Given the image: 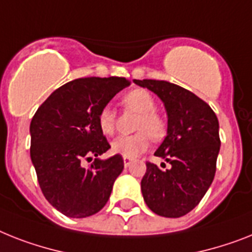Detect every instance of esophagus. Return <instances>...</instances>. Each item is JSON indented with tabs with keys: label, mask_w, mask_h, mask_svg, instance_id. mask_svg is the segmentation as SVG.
Returning <instances> with one entry per match:
<instances>
[{
	"label": "esophagus",
	"mask_w": 252,
	"mask_h": 252,
	"mask_svg": "<svg viewBox=\"0 0 252 252\" xmlns=\"http://www.w3.org/2000/svg\"><path fill=\"white\" fill-rule=\"evenodd\" d=\"M132 162H134V159H132V158H126V157H124L125 167H130V166L132 165Z\"/></svg>",
	"instance_id": "34e87169"
}]
</instances>
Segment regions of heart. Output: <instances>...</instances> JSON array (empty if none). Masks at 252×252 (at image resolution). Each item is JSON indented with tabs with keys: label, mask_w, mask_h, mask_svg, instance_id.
<instances>
[{
	"label": "heart",
	"mask_w": 252,
	"mask_h": 252,
	"mask_svg": "<svg viewBox=\"0 0 252 252\" xmlns=\"http://www.w3.org/2000/svg\"><path fill=\"white\" fill-rule=\"evenodd\" d=\"M122 104L127 111L139 113L135 122L134 135H122L114 139L111 144V151L126 158H135L148 149L151 138L161 140L166 135V122L161 114L156 112V100L153 95L144 89H134L125 94ZM97 127L101 134L112 135L116 128V113L109 105H104L96 117Z\"/></svg>",
	"instance_id": "1"
}]
</instances>
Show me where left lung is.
<instances>
[{"label": "left lung", "instance_id": "8db88e82", "mask_svg": "<svg viewBox=\"0 0 252 252\" xmlns=\"http://www.w3.org/2000/svg\"><path fill=\"white\" fill-rule=\"evenodd\" d=\"M134 82L165 104L167 135L155 156L171 165L162 170L147 162L141 193L155 214L180 218L198 205L213 183L220 151L219 121L209 104L184 87L167 81Z\"/></svg>", "mask_w": 252, "mask_h": 252}]
</instances>
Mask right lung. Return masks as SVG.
I'll return each instance as SVG.
<instances>
[{"mask_svg":"<svg viewBox=\"0 0 252 252\" xmlns=\"http://www.w3.org/2000/svg\"><path fill=\"white\" fill-rule=\"evenodd\" d=\"M128 85L124 77L73 80L56 89L33 116L31 159L43 196L63 215L87 218L108 202L124 158L120 155L99 158L111 145L96 117ZM94 157L86 168L84 161Z\"/></svg>","mask_w":252,"mask_h":252,"instance_id":"right-lung-1","label":"right lung"}]
</instances>
